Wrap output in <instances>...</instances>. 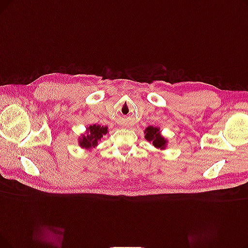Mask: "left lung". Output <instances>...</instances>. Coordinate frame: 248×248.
I'll return each instance as SVG.
<instances>
[{
  "instance_id": "obj_1",
  "label": "left lung",
  "mask_w": 248,
  "mask_h": 248,
  "mask_svg": "<svg viewBox=\"0 0 248 248\" xmlns=\"http://www.w3.org/2000/svg\"><path fill=\"white\" fill-rule=\"evenodd\" d=\"M145 139L148 142H151L157 149L164 150L167 145V140L161 136L159 127L150 125L145 130Z\"/></svg>"
}]
</instances>
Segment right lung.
<instances>
[{"label":"right lung","instance_id":"obj_1","mask_svg":"<svg viewBox=\"0 0 248 248\" xmlns=\"http://www.w3.org/2000/svg\"><path fill=\"white\" fill-rule=\"evenodd\" d=\"M107 130H108V127L99 124H93L88 126L87 131H86V135H82L81 138H79L80 147L87 150L95 148L98 145V142L100 141L101 138L107 134Z\"/></svg>","mask_w":248,"mask_h":248}]
</instances>
